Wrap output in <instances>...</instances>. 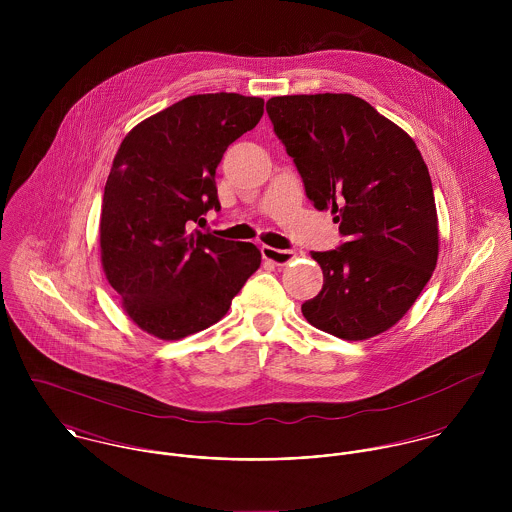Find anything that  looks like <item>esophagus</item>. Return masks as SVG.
<instances>
[{"label":"esophagus","mask_w":512,"mask_h":512,"mask_svg":"<svg viewBox=\"0 0 512 512\" xmlns=\"http://www.w3.org/2000/svg\"><path fill=\"white\" fill-rule=\"evenodd\" d=\"M262 258L266 262H272L274 266H288L295 258V252L292 250H278L272 246H262Z\"/></svg>","instance_id":"obj_1"}]
</instances>
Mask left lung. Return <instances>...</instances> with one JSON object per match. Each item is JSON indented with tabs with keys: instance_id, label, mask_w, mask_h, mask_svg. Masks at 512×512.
<instances>
[{
	"instance_id": "1",
	"label": "left lung",
	"mask_w": 512,
	"mask_h": 512,
	"mask_svg": "<svg viewBox=\"0 0 512 512\" xmlns=\"http://www.w3.org/2000/svg\"><path fill=\"white\" fill-rule=\"evenodd\" d=\"M266 110L309 201L331 209L347 236L341 248L311 254L323 288L301 305L303 317L345 341L388 331L438 264V211L420 149L353 94L274 96Z\"/></svg>"
}]
</instances>
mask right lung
<instances>
[{
  "mask_svg": "<svg viewBox=\"0 0 512 512\" xmlns=\"http://www.w3.org/2000/svg\"><path fill=\"white\" fill-rule=\"evenodd\" d=\"M262 114L256 96L195 94L149 116L120 144L104 187L100 260L126 315L157 339L215 325L260 268L252 242L191 228L219 211L222 153Z\"/></svg>",
  "mask_w": 512,
  "mask_h": 512,
  "instance_id": "add662e5",
  "label": "right lung"
}]
</instances>
